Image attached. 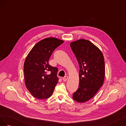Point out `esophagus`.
Instances as JSON below:
<instances>
[{"mask_svg": "<svg viewBox=\"0 0 126 126\" xmlns=\"http://www.w3.org/2000/svg\"><path fill=\"white\" fill-rule=\"evenodd\" d=\"M68 76H65V77H64L63 78V81H66L67 80H68Z\"/></svg>", "mask_w": 126, "mask_h": 126, "instance_id": "esophagus-1", "label": "esophagus"}]
</instances>
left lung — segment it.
Listing matches in <instances>:
<instances>
[{
    "instance_id": "8db88e82",
    "label": "left lung",
    "mask_w": 126,
    "mask_h": 126,
    "mask_svg": "<svg viewBox=\"0 0 126 126\" xmlns=\"http://www.w3.org/2000/svg\"><path fill=\"white\" fill-rule=\"evenodd\" d=\"M70 47L80 68L79 88L72 98L78 102H85L96 94L104 83V57L100 49L88 40L71 42Z\"/></svg>"
}]
</instances>
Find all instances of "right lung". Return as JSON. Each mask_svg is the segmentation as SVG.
<instances>
[{
	"label": "right lung",
	"instance_id": "1",
	"mask_svg": "<svg viewBox=\"0 0 126 126\" xmlns=\"http://www.w3.org/2000/svg\"><path fill=\"white\" fill-rule=\"evenodd\" d=\"M64 41L54 37L37 43L25 59L24 70L26 88L39 99L50 97L58 83V68L49 64V59L55 49Z\"/></svg>",
	"mask_w": 126,
	"mask_h": 126
}]
</instances>
